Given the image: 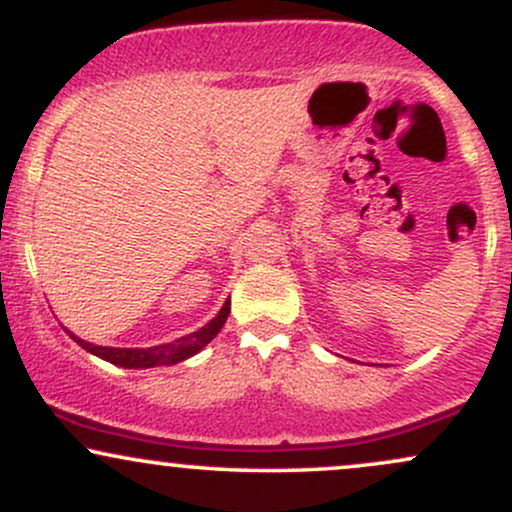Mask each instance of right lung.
<instances>
[{"mask_svg":"<svg viewBox=\"0 0 512 512\" xmlns=\"http://www.w3.org/2000/svg\"><path fill=\"white\" fill-rule=\"evenodd\" d=\"M228 313H231V298L223 303V308L219 310V315L214 320L207 322L202 330L187 334V337L175 339L170 344H158V346H149V349H115V346H96L88 344L84 339H79L76 334L69 332V337L74 339L81 349L91 351L93 356L103 358V361L115 363V366L122 368H156V366H173V363L185 361V358L195 356L197 351H202L216 334L221 332V327L226 325Z\"/></svg>","mask_w":512,"mask_h":512,"instance_id":"1","label":"right lung"}]
</instances>
